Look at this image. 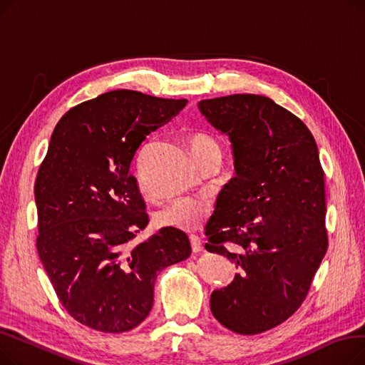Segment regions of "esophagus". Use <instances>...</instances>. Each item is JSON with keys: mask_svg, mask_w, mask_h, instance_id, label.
Listing matches in <instances>:
<instances>
[{"mask_svg": "<svg viewBox=\"0 0 365 365\" xmlns=\"http://www.w3.org/2000/svg\"><path fill=\"white\" fill-rule=\"evenodd\" d=\"M189 240H190V245H192V252H194V253L202 252V244H201V241H200L198 237L192 235Z\"/></svg>", "mask_w": 365, "mask_h": 365, "instance_id": "obj_1", "label": "esophagus"}]
</instances>
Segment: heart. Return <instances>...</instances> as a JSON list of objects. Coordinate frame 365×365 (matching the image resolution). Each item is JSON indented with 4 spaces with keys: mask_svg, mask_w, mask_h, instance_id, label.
<instances>
[{
    "mask_svg": "<svg viewBox=\"0 0 365 365\" xmlns=\"http://www.w3.org/2000/svg\"><path fill=\"white\" fill-rule=\"evenodd\" d=\"M187 142L201 165L215 153H220L217 142L204 131L192 133ZM210 212H212L210 200L204 197H186L161 208L155 220L163 227H171L182 232H195L202 226Z\"/></svg>",
    "mask_w": 365,
    "mask_h": 365,
    "instance_id": "obj_1",
    "label": "heart"
}]
</instances>
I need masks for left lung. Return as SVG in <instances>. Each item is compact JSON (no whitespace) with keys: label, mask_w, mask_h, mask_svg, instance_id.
I'll use <instances>...</instances> for the list:
<instances>
[{"label":"left lung","mask_w":365,"mask_h":365,"mask_svg":"<svg viewBox=\"0 0 365 365\" xmlns=\"http://www.w3.org/2000/svg\"><path fill=\"white\" fill-rule=\"evenodd\" d=\"M198 108L231 139L237 171L205 226V248L240 274L210 306L223 327L259 334L300 308L327 252L318 148L304 123L266 96L231 94Z\"/></svg>","instance_id":"obj_1"}]
</instances>
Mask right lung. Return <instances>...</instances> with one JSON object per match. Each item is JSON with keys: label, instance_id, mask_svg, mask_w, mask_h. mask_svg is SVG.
<instances>
[{"label": "right lung", "instance_id": "add662e5", "mask_svg": "<svg viewBox=\"0 0 365 365\" xmlns=\"http://www.w3.org/2000/svg\"><path fill=\"white\" fill-rule=\"evenodd\" d=\"M186 103L113 90L73 106L54 127L35 180L36 250L66 312L90 329L138 327L158 274L192 252L171 227L134 241L149 217L130 173L148 134Z\"/></svg>", "mask_w": 365, "mask_h": 365}]
</instances>
